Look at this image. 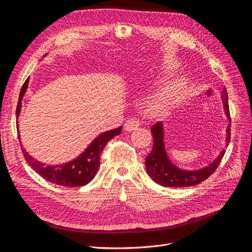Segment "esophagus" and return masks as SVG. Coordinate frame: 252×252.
Listing matches in <instances>:
<instances>
[{
    "mask_svg": "<svg viewBox=\"0 0 252 252\" xmlns=\"http://www.w3.org/2000/svg\"><path fill=\"white\" fill-rule=\"evenodd\" d=\"M139 125H140V122L137 119L135 118L129 119L125 123V130L126 131H133V130H136L138 128Z\"/></svg>",
    "mask_w": 252,
    "mask_h": 252,
    "instance_id": "1",
    "label": "esophagus"
}]
</instances>
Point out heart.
I'll use <instances>...</instances> for the list:
<instances>
[{
	"instance_id": "1",
	"label": "heart",
	"mask_w": 252,
	"mask_h": 252,
	"mask_svg": "<svg viewBox=\"0 0 252 252\" xmlns=\"http://www.w3.org/2000/svg\"><path fill=\"white\" fill-rule=\"evenodd\" d=\"M176 67H166V73L174 72ZM188 79L186 77H178L170 82L166 87L156 93L151 102V109L154 112H164L184 98L188 91Z\"/></svg>"
}]
</instances>
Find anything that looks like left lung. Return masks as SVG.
Here are the masks:
<instances>
[{
	"instance_id": "8db88e82",
	"label": "left lung",
	"mask_w": 252,
	"mask_h": 252,
	"mask_svg": "<svg viewBox=\"0 0 252 252\" xmlns=\"http://www.w3.org/2000/svg\"><path fill=\"white\" fill-rule=\"evenodd\" d=\"M223 101V107L225 115L230 122L229 116V107H228V99L227 91L224 87L221 95ZM151 132L153 134V148L151 153L146 157V169L148 175L152 178L154 182L164 187H189L197 185L203 182L212 175L219 163L221 162L225 151L222 150L219 156L204 168L195 169V170H186L177 167L172 161L169 160L167 153L164 148L163 140V125L161 122L154 124L151 128ZM226 145L230 140V123L226 129Z\"/></svg>"
}]
</instances>
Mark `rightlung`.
<instances>
[{
    "instance_id": "1",
    "label": "right lung",
    "mask_w": 252,
    "mask_h": 252,
    "mask_svg": "<svg viewBox=\"0 0 252 252\" xmlns=\"http://www.w3.org/2000/svg\"><path fill=\"white\" fill-rule=\"evenodd\" d=\"M28 84L29 78H27L25 84L22 87L21 93H19L18 103L16 107L17 117L19 116V113H21L22 100L28 89ZM121 131H122V126L101 133L89 145V147L85 150V152H83L74 160L70 161V162L65 164L45 165L34 159L31 155H29L25 149H23V154L30 166H31L37 174L47 180L48 182L65 187L84 186L89 182H91L93 178L96 176L100 163V155H101L102 150L104 149L106 144L110 139L119 135ZM21 147L23 148V146Z\"/></svg>"
}]
</instances>
